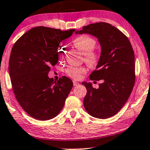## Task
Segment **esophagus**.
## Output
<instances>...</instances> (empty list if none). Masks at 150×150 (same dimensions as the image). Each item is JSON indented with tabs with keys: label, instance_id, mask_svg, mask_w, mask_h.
I'll use <instances>...</instances> for the list:
<instances>
[{
	"label": "esophagus",
	"instance_id": "esophagus-1",
	"mask_svg": "<svg viewBox=\"0 0 150 150\" xmlns=\"http://www.w3.org/2000/svg\"><path fill=\"white\" fill-rule=\"evenodd\" d=\"M79 85V83L77 82H76V81H73V85L74 86H77V85Z\"/></svg>",
	"mask_w": 150,
	"mask_h": 150
}]
</instances>
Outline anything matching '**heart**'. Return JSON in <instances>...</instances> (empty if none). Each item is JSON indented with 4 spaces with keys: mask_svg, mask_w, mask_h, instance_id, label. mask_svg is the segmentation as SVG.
<instances>
[{
    "mask_svg": "<svg viewBox=\"0 0 150 150\" xmlns=\"http://www.w3.org/2000/svg\"><path fill=\"white\" fill-rule=\"evenodd\" d=\"M73 44L77 49L85 55V61L90 66H96L99 61V55L94 51L96 46V41L89 36H81L73 40ZM64 49L61 48L58 51V55L61 58L64 54ZM85 67L71 66L67 68L66 73L68 76L74 79H79L81 74L86 72Z\"/></svg>",
    "mask_w": 150,
    "mask_h": 150,
    "instance_id": "b5f03b06",
    "label": "heart"
}]
</instances>
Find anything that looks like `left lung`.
I'll return each mask as SVG.
<instances>
[{
    "label": "left lung",
    "instance_id": "left-lung-1",
    "mask_svg": "<svg viewBox=\"0 0 150 150\" xmlns=\"http://www.w3.org/2000/svg\"><path fill=\"white\" fill-rule=\"evenodd\" d=\"M75 33L90 34L101 46L99 61L89 78L102 82L97 89L90 82H82L87 91L84 106L94 118H110L124 106L135 84V55L131 44L124 34L106 22L90 24Z\"/></svg>",
    "mask_w": 150,
    "mask_h": 150
}]
</instances>
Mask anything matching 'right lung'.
<instances>
[{"label": "right lung", "mask_w": 150, "mask_h": 150, "mask_svg": "<svg viewBox=\"0 0 150 150\" xmlns=\"http://www.w3.org/2000/svg\"><path fill=\"white\" fill-rule=\"evenodd\" d=\"M75 30L61 31L37 27L15 43L9 60V73L17 100L30 116L46 120L61 111L73 83L63 76L56 82L48 75L58 61V48Z\"/></svg>", "instance_id": "right-lung-1"}]
</instances>
